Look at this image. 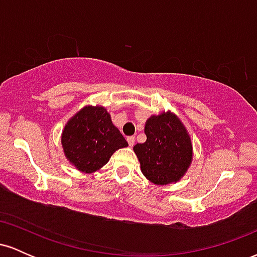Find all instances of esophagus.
<instances>
[{
    "label": "esophagus",
    "instance_id": "obj_1",
    "mask_svg": "<svg viewBox=\"0 0 257 257\" xmlns=\"http://www.w3.org/2000/svg\"><path fill=\"white\" fill-rule=\"evenodd\" d=\"M126 141H128L129 146L133 147V146H134V144H135V138L134 137H129L128 139H126Z\"/></svg>",
    "mask_w": 257,
    "mask_h": 257
}]
</instances>
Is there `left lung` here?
I'll return each mask as SVG.
<instances>
[{
    "label": "left lung",
    "mask_w": 257,
    "mask_h": 257,
    "mask_svg": "<svg viewBox=\"0 0 257 257\" xmlns=\"http://www.w3.org/2000/svg\"><path fill=\"white\" fill-rule=\"evenodd\" d=\"M146 141L134 152L144 176L152 184H175L185 176L193 161V146L182 120L170 110L146 119Z\"/></svg>",
    "instance_id": "obj_1"
}]
</instances>
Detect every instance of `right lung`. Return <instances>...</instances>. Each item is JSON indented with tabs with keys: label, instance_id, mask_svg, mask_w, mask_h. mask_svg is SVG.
Wrapping results in <instances>:
<instances>
[{
	"label": "right lung",
	"instance_id": "1",
	"mask_svg": "<svg viewBox=\"0 0 257 257\" xmlns=\"http://www.w3.org/2000/svg\"><path fill=\"white\" fill-rule=\"evenodd\" d=\"M61 146L71 166L91 174L101 169L111 156L128 146V143L112 123L110 112L104 106L85 105L65 124Z\"/></svg>",
	"mask_w": 257,
	"mask_h": 257
}]
</instances>
